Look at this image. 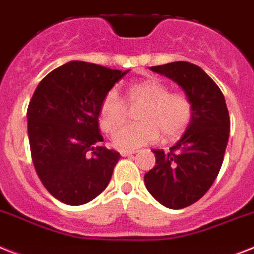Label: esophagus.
I'll return each mask as SVG.
<instances>
[{
    "mask_svg": "<svg viewBox=\"0 0 254 254\" xmlns=\"http://www.w3.org/2000/svg\"><path fill=\"white\" fill-rule=\"evenodd\" d=\"M119 153H121V156L122 157H128L132 156V154L135 153V150H119Z\"/></svg>",
    "mask_w": 254,
    "mask_h": 254,
    "instance_id": "esophagus-1",
    "label": "esophagus"
}]
</instances>
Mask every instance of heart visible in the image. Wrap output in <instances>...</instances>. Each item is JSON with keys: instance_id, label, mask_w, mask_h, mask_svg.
I'll return each instance as SVG.
<instances>
[{"instance_id": "1", "label": "heart", "mask_w": 254, "mask_h": 254, "mask_svg": "<svg viewBox=\"0 0 254 254\" xmlns=\"http://www.w3.org/2000/svg\"><path fill=\"white\" fill-rule=\"evenodd\" d=\"M129 105L142 102L137 118L140 122L126 125L113 133V142L119 149H135L162 136L165 140L179 137L192 119L190 98L180 92H170L163 81L156 77L135 81L126 89ZM127 117V105L117 91L105 93L100 104V127L112 132Z\"/></svg>"}]
</instances>
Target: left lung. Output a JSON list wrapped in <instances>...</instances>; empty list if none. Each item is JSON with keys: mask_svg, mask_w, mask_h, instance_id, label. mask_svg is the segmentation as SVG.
<instances>
[{"mask_svg": "<svg viewBox=\"0 0 254 254\" xmlns=\"http://www.w3.org/2000/svg\"><path fill=\"white\" fill-rule=\"evenodd\" d=\"M150 70L175 81L190 98L192 119L169 152L153 149L156 165L144 175L146 190L163 206L194 204L214 183L230 135L225 96L201 67L178 61Z\"/></svg>", "mask_w": 254, "mask_h": 254, "instance_id": "8db88e82", "label": "left lung"}]
</instances>
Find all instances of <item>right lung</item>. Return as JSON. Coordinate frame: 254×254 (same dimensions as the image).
I'll use <instances>...</instances> for the list:
<instances>
[{"label":"right lung","mask_w":254,"mask_h":254,"mask_svg":"<svg viewBox=\"0 0 254 254\" xmlns=\"http://www.w3.org/2000/svg\"><path fill=\"white\" fill-rule=\"evenodd\" d=\"M129 70L71 61L37 85L27 110L33 166L53 197L83 205L112 179L121 154L102 145L100 104Z\"/></svg>","instance_id":"right-lung-1"}]
</instances>
